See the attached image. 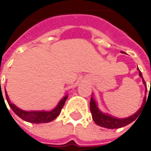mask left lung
I'll use <instances>...</instances> for the list:
<instances>
[{"label": "left lung", "instance_id": "1", "mask_svg": "<svg viewBox=\"0 0 151 151\" xmlns=\"http://www.w3.org/2000/svg\"><path fill=\"white\" fill-rule=\"evenodd\" d=\"M139 76L143 78V76L142 73L139 71ZM143 83L145 85L146 83L144 80L143 78ZM145 101H146V97H145L144 99V103H143V106H141V108L133 116L127 117V118H123V119H119V118H116L113 116H111L107 114H104L103 112H101L98 107H97V105L95 103V100L93 98H91L90 100V104H89V106H90V111H91V114H92V117H93V120L95 122V123L101 127L106 128H122L126 125H128L129 123H131L132 122H134L139 116V112H141V110L143 108V106H145Z\"/></svg>", "mask_w": 151, "mask_h": 151}]
</instances>
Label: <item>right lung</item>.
I'll use <instances>...</instances> for the list:
<instances>
[{
    "mask_svg": "<svg viewBox=\"0 0 151 151\" xmlns=\"http://www.w3.org/2000/svg\"><path fill=\"white\" fill-rule=\"evenodd\" d=\"M6 101L8 102V105L10 106L12 110L20 118H22L24 121L31 122V123H44V122H51L59 116L63 106L66 102V100L68 98V95L63 97V99L60 101L56 108L50 111H23V110L17 108L15 105L10 103V101H8V96L6 95Z\"/></svg>",
    "mask_w": 151,
    "mask_h": 151,
    "instance_id": "right-lung-1",
    "label": "right lung"
}]
</instances>
